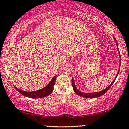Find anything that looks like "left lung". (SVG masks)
<instances>
[{"mask_svg":"<svg viewBox=\"0 0 129 129\" xmlns=\"http://www.w3.org/2000/svg\"><path fill=\"white\" fill-rule=\"evenodd\" d=\"M115 41H116V44H117V42H116V39H115ZM117 45H118V44H117ZM118 51H119V49H118ZM119 67H120V65ZM120 67H119V70H118V73H117L116 76V78H115V80L112 82V83H111V84H110V85H109V86H108V87L107 88H106V89H105V90H103V91H100V92H97V93H82V92H80V91H79V90H78V89H77V88L76 87V86H75V83H74V79H73V78H72V87H73V89H74V91L75 92V93L79 95L82 96V97H83L90 98V99H93V98H97V97H100V96L103 95V94H105V93H106V92H107V91H108V90H109V89H110L111 86H112V84H113V83H114L115 80V79H116L117 76L118 75L119 72Z\"/></svg>","mask_w":129,"mask_h":129,"instance_id":"8db88e82","label":"left lung"}]
</instances>
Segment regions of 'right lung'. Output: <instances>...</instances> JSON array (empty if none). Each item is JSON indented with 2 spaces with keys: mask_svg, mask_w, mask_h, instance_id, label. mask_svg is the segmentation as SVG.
Here are the masks:
<instances>
[{
  "mask_svg": "<svg viewBox=\"0 0 129 129\" xmlns=\"http://www.w3.org/2000/svg\"><path fill=\"white\" fill-rule=\"evenodd\" d=\"M56 75L54 77H53V78L51 79V82H50L49 84L45 87L43 89H40L38 91H30V92H26L22 91L20 89H17V87H15L17 91L19 93L23 95L26 96V97L29 98H32V99H39V98H43L45 97L46 96L49 95L51 93V92L53 91L54 89V86L55 83V79H56Z\"/></svg>",
  "mask_w": 129,
  "mask_h": 129,
  "instance_id": "obj_1",
  "label": "right lung"
}]
</instances>
